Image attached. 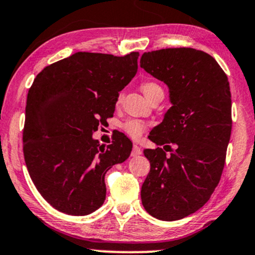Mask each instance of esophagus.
I'll list each match as a JSON object with an SVG mask.
<instances>
[{
  "label": "esophagus",
  "mask_w": 255,
  "mask_h": 255,
  "mask_svg": "<svg viewBox=\"0 0 255 255\" xmlns=\"http://www.w3.org/2000/svg\"><path fill=\"white\" fill-rule=\"evenodd\" d=\"M142 151H141V148L137 145H133V149H131V155L133 157H136V155H140Z\"/></svg>",
  "instance_id": "esophagus-1"
}]
</instances>
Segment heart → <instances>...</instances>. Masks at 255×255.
I'll list each match as a JSON object with an SVG mask.
<instances>
[{"label":"heart","instance_id":"obj_1","mask_svg":"<svg viewBox=\"0 0 255 255\" xmlns=\"http://www.w3.org/2000/svg\"><path fill=\"white\" fill-rule=\"evenodd\" d=\"M141 89H142L143 94H145V96L148 98V100L151 98L152 95L157 93L158 90H162L160 85L154 82H145L142 85H141ZM121 101H122V95L120 94L118 96L116 104L121 103ZM148 126L149 125L147 124V122L141 121V120L129 119V120H126L124 124L121 125V128L124 129V131L128 136L133 137V139H139V137L147 130Z\"/></svg>","mask_w":255,"mask_h":255}]
</instances>
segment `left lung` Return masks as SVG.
Returning a JSON list of instances; mask_svg holds the SVG:
<instances>
[{
    "mask_svg": "<svg viewBox=\"0 0 255 255\" xmlns=\"http://www.w3.org/2000/svg\"><path fill=\"white\" fill-rule=\"evenodd\" d=\"M140 66L167 85L172 103L148 136L164 148L143 149L151 170L141 201L158 220H180L203 207L221 179L232 133L229 82L210 54L190 47L147 52Z\"/></svg>",
    "mask_w": 255,
    "mask_h": 255,
    "instance_id": "left-lung-1",
    "label": "left lung"
}]
</instances>
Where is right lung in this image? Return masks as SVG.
<instances>
[{
    "label": "right lung",
    "mask_w": 255,
    "mask_h": 255,
    "mask_svg": "<svg viewBox=\"0 0 255 255\" xmlns=\"http://www.w3.org/2000/svg\"><path fill=\"white\" fill-rule=\"evenodd\" d=\"M139 52L125 57L77 52L46 66L27 95L23 157L40 195L67 215H88L106 199L104 176L129 157L118 134L107 147L93 139L115 112L120 91L137 71Z\"/></svg>",
    "instance_id": "add662e5"
}]
</instances>
